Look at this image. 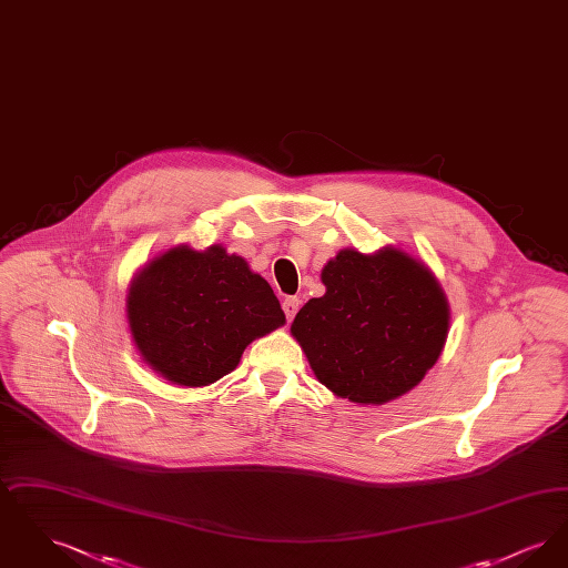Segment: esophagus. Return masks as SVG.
I'll use <instances>...</instances> for the list:
<instances>
[{
    "mask_svg": "<svg viewBox=\"0 0 568 568\" xmlns=\"http://www.w3.org/2000/svg\"><path fill=\"white\" fill-rule=\"evenodd\" d=\"M297 308H300V300L297 297H285L283 300V311H285L287 322H292L296 317Z\"/></svg>",
    "mask_w": 568,
    "mask_h": 568,
    "instance_id": "obj_1",
    "label": "esophagus"
}]
</instances>
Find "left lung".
I'll use <instances>...</instances> for the list:
<instances>
[{
  "label": "left lung",
  "instance_id": "1",
  "mask_svg": "<svg viewBox=\"0 0 568 568\" xmlns=\"http://www.w3.org/2000/svg\"><path fill=\"white\" fill-rule=\"evenodd\" d=\"M292 336L315 377L355 405H385L422 383L449 334V302L434 272L400 246L341 248L322 271Z\"/></svg>",
  "mask_w": 568,
  "mask_h": 568
}]
</instances>
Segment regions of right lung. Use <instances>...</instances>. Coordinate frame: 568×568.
Masks as SVG:
<instances>
[{"label": "right lung", "mask_w": 568, "mask_h": 568, "mask_svg": "<svg viewBox=\"0 0 568 568\" xmlns=\"http://www.w3.org/2000/svg\"><path fill=\"white\" fill-rule=\"evenodd\" d=\"M125 313L142 362L181 387L225 377L246 345L285 324L268 281L223 244H176L153 257L135 272Z\"/></svg>", "instance_id": "right-lung-1"}]
</instances>
